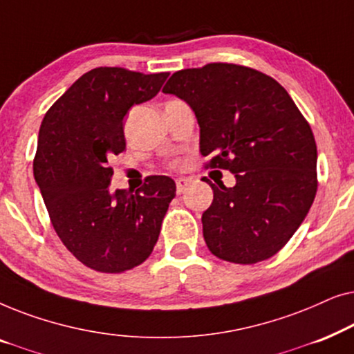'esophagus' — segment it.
Here are the masks:
<instances>
[{
    "label": "esophagus",
    "instance_id": "obj_1",
    "mask_svg": "<svg viewBox=\"0 0 354 354\" xmlns=\"http://www.w3.org/2000/svg\"><path fill=\"white\" fill-rule=\"evenodd\" d=\"M176 185H177V195H182V193H185L187 188L190 187V180H188V178H178Z\"/></svg>",
    "mask_w": 354,
    "mask_h": 354
}]
</instances>
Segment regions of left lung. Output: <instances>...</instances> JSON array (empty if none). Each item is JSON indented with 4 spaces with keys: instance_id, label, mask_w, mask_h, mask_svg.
I'll list each match as a JSON object with an SVG mask.
<instances>
[{
    "instance_id": "1",
    "label": "left lung",
    "mask_w": 354,
    "mask_h": 354,
    "mask_svg": "<svg viewBox=\"0 0 354 354\" xmlns=\"http://www.w3.org/2000/svg\"><path fill=\"white\" fill-rule=\"evenodd\" d=\"M190 104L200 125L205 167L227 169L236 183L207 182L203 236L219 259L254 264L292 239L317 192V148L287 90L251 67L211 62L172 74L162 88Z\"/></svg>"
}]
</instances>
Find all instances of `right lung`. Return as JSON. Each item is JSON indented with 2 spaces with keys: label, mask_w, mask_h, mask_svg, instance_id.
Wrapping results in <instances>:
<instances>
[{
  "label": "right lung",
  "mask_w": 354,
  "mask_h": 354,
  "mask_svg": "<svg viewBox=\"0 0 354 354\" xmlns=\"http://www.w3.org/2000/svg\"><path fill=\"white\" fill-rule=\"evenodd\" d=\"M167 72L96 67L48 109L33 176L62 243L86 268L119 274L142 264L156 245L176 182L151 176L133 190L109 188L111 158L125 149L124 118L154 98Z\"/></svg>",
  "instance_id": "1"
}]
</instances>
